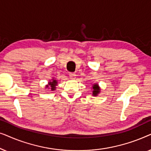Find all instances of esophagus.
I'll return each instance as SVG.
<instances>
[{"mask_svg":"<svg viewBox=\"0 0 151 151\" xmlns=\"http://www.w3.org/2000/svg\"><path fill=\"white\" fill-rule=\"evenodd\" d=\"M76 75L74 73H69V77H70V78H71V79H72V80H74V79H76Z\"/></svg>","mask_w":151,"mask_h":151,"instance_id":"1","label":"esophagus"}]
</instances>
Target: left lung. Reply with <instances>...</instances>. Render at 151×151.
Masks as SVG:
<instances>
[{
	"instance_id": "1",
	"label": "left lung",
	"mask_w": 151,
	"mask_h": 151,
	"mask_svg": "<svg viewBox=\"0 0 151 151\" xmlns=\"http://www.w3.org/2000/svg\"><path fill=\"white\" fill-rule=\"evenodd\" d=\"M93 96H97V95H98L99 93H100V88L98 87V85L97 84H94L93 86Z\"/></svg>"
}]
</instances>
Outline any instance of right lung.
<instances>
[{"mask_svg": "<svg viewBox=\"0 0 151 151\" xmlns=\"http://www.w3.org/2000/svg\"><path fill=\"white\" fill-rule=\"evenodd\" d=\"M57 84V82H56V80H53L52 82H49V85H50V87L51 88V90L52 91H53L54 89H55V85H56Z\"/></svg>", "mask_w": 151, "mask_h": 151, "instance_id": "add662e5", "label": "right lung"}]
</instances>
